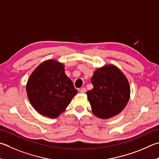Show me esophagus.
<instances>
[{"label":"esophagus","instance_id":"1","mask_svg":"<svg viewBox=\"0 0 159 159\" xmlns=\"http://www.w3.org/2000/svg\"><path fill=\"white\" fill-rule=\"evenodd\" d=\"M80 93H82V94L85 93V92H86V89L85 88H82L81 89H80Z\"/></svg>","mask_w":159,"mask_h":159}]
</instances>
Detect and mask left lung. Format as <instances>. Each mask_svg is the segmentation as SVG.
Masks as SVG:
<instances>
[{
    "label": "left lung",
    "mask_w": 159,
    "mask_h": 159,
    "mask_svg": "<svg viewBox=\"0 0 159 159\" xmlns=\"http://www.w3.org/2000/svg\"><path fill=\"white\" fill-rule=\"evenodd\" d=\"M91 83L94 88L87 92V95L95 116L109 119L126 107L131 89L127 78L117 66L108 64L97 69Z\"/></svg>",
    "instance_id": "obj_1"
}]
</instances>
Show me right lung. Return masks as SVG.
<instances>
[{"mask_svg": "<svg viewBox=\"0 0 159 159\" xmlns=\"http://www.w3.org/2000/svg\"><path fill=\"white\" fill-rule=\"evenodd\" d=\"M25 88L33 107L43 116L53 119L65 111L78 92L65 74L64 64L53 59L37 66Z\"/></svg>", "mask_w": 159, "mask_h": 159, "instance_id": "add662e5", "label": "right lung"}]
</instances>
